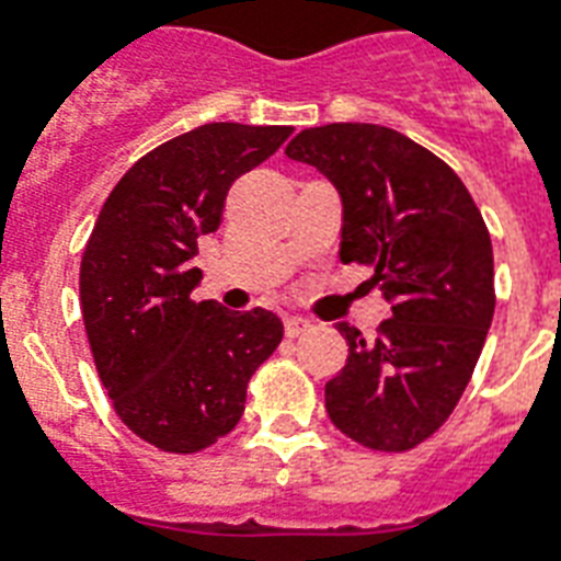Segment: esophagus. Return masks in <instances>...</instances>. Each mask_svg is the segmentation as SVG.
Segmentation results:
<instances>
[{
    "label": "esophagus",
    "instance_id": "esophagus-1",
    "mask_svg": "<svg viewBox=\"0 0 561 561\" xmlns=\"http://www.w3.org/2000/svg\"><path fill=\"white\" fill-rule=\"evenodd\" d=\"M306 332H311V323H308L306 317H288V320H285V334H288V337H299V334Z\"/></svg>",
    "mask_w": 561,
    "mask_h": 561
}]
</instances>
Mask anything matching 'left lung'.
Segmentation results:
<instances>
[{"label": "left lung", "instance_id": "8db88e82", "mask_svg": "<svg viewBox=\"0 0 561 561\" xmlns=\"http://www.w3.org/2000/svg\"><path fill=\"white\" fill-rule=\"evenodd\" d=\"M343 201L341 262L373 267L390 320L364 341L350 323L346 367L325 383L337 431L373 451H410L439 431L469 383L495 314L483 215L436 153L360 122L308 127L285 148Z\"/></svg>", "mask_w": 561, "mask_h": 561}]
</instances>
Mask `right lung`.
<instances>
[{"mask_svg":"<svg viewBox=\"0 0 561 561\" xmlns=\"http://www.w3.org/2000/svg\"><path fill=\"white\" fill-rule=\"evenodd\" d=\"M294 134L211 122L145 153L101 206L81 259L92 358L118 419L160 451L218 443L244 413L250 375L282 343L264 308L194 302L201 236L220 227L229 186Z\"/></svg>","mask_w":561,"mask_h":561,"instance_id":"1","label":"right lung"}]
</instances>
